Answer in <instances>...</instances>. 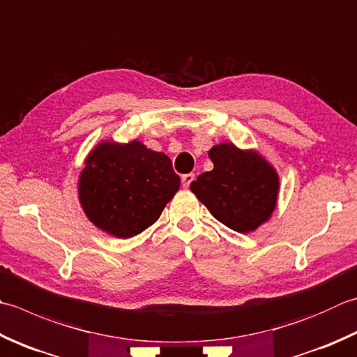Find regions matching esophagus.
<instances>
[{
	"instance_id": "esophagus-1",
	"label": "esophagus",
	"mask_w": 357,
	"mask_h": 357,
	"mask_svg": "<svg viewBox=\"0 0 357 357\" xmlns=\"http://www.w3.org/2000/svg\"><path fill=\"white\" fill-rule=\"evenodd\" d=\"M195 179V174L193 173H187V174H183V178H181V183H183V187H188L192 184V181Z\"/></svg>"
}]
</instances>
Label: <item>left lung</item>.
Masks as SVG:
<instances>
[{
    "mask_svg": "<svg viewBox=\"0 0 357 357\" xmlns=\"http://www.w3.org/2000/svg\"><path fill=\"white\" fill-rule=\"evenodd\" d=\"M213 170L199 174L190 190L216 220L240 234L252 232L274 212L278 176L255 151L232 144L208 151Z\"/></svg>",
    "mask_w": 357,
    "mask_h": 357,
    "instance_id": "obj_1",
    "label": "left lung"
}]
</instances>
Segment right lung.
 Returning a JSON list of instances; mask_svg holds the SVG:
<instances>
[{
	"instance_id": "add662e5",
	"label": "right lung",
	"mask_w": 357,
	"mask_h": 357,
	"mask_svg": "<svg viewBox=\"0 0 357 357\" xmlns=\"http://www.w3.org/2000/svg\"><path fill=\"white\" fill-rule=\"evenodd\" d=\"M181 179L164 153L141 142H102L86 159L79 197L88 218L117 238H130L155 222Z\"/></svg>"
}]
</instances>
